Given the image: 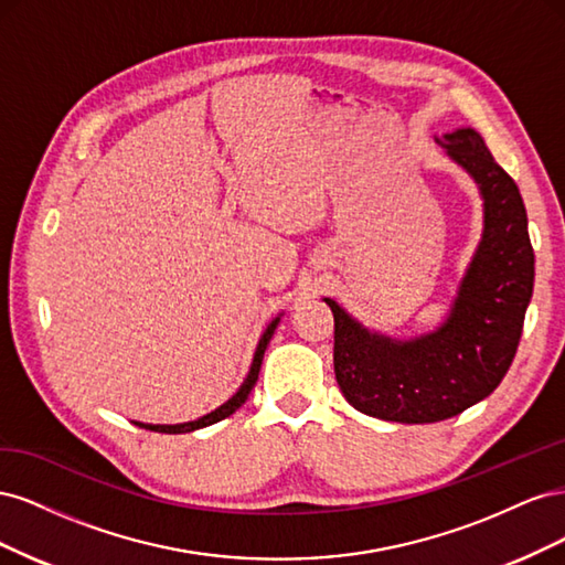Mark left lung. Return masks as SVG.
<instances>
[{
  "label": "left lung",
  "instance_id": "1",
  "mask_svg": "<svg viewBox=\"0 0 565 565\" xmlns=\"http://www.w3.org/2000/svg\"><path fill=\"white\" fill-rule=\"evenodd\" d=\"M438 143L476 179L486 207L483 241L443 328L413 341H391L370 334L324 299L334 313V377L341 393L361 413L403 424L455 417L500 386L516 355L535 280V252L516 181L473 129L446 134Z\"/></svg>",
  "mask_w": 565,
  "mask_h": 565
}]
</instances>
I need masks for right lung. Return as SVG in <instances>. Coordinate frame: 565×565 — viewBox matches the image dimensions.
<instances>
[{"label": "right lung", "mask_w": 565, "mask_h": 565, "mask_svg": "<svg viewBox=\"0 0 565 565\" xmlns=\"http://www.w3.org/2000/svg\"><path fill=\"white\" fill-rule=\"evenodd\" d=\"M276 324H278V318L273 320V322L268 324V328H266V332H264V337H262V341H259V347H256V353H254V361H252L247 380H245V384H243L241 388H237V393H235V396H233L228 403H224L221 407H216L214 413L204 415V417H200V419H195V422H185V424H141V422H136V426H141V429H148V431H160V434H185V431L202 429V426H210V424H214V422H221V419H226L228 415H233L235 409L247 401L249 391L254 388L256 380H259L264 351H266V347H268V341H270L273 332H276Z\"/></svg>", "instance_id": "right-lung-1"}]
</instances>
